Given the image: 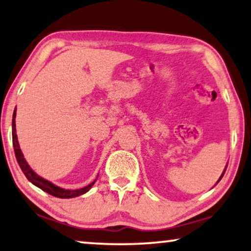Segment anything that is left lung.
Listing matches in <instances>:
<instances>
[{"instance_id":"8db88e82","label":"left lung","mask_w":251,"mask_h":251,"mask_svg":"<svg viewBox=\"0 0 251 251\" xmlns=\"http://www.w3.org/2000/svg\"><path fill=\"white\" fill-rule=\"evenodd\" d=\"M224 173H225V170H224V172H223V173H222V176H221V177H220V179H219V181H220V180H221V179H222V176H224ZM219 181H217V182H219Z\"/></svg>"}]
</instances>
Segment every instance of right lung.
<instances>
[{
	"instance_id": "1",
	"label": "right lung",
	"mask_w": 251,
	"mask_h": 251,
	"mask_svg": "<svg viewBox=\"0 0 251 251\" xmlns=\"http://www.w3.org/2000/svg\"><path fill=\"white\" fill-rule=\"evenodd\" d=\"M12 141H13L14 154H16L18 164H19L21 171H23L27 179L30 181L32 184H35L36 187L41 188L42 190H44L45 192H47V194L54 196V197H57V198L78 197V196L86 194V192L94 186V183L96 182V179H95L92 183L88 184V186L81 188V189L68 190V189L57 187V186H55V184H53L52 182H50V181L43 179L42 176H37V174H36L34 171L31 170L30 166L28 165V163L26 162V159H25V157H24L23 151H21V150H20L19 143H18V137L16 133V110H14V112H13V118H12Z\"/></svg>"
}]
</instances>
